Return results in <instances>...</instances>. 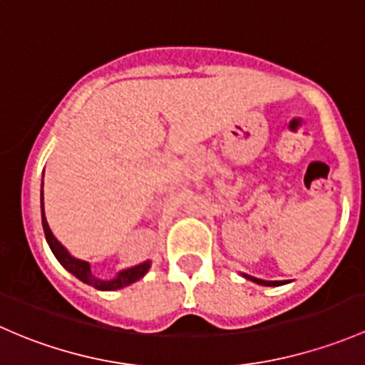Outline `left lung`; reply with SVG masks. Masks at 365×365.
<instances>
[{
    "label": "left lung",
    "instance_id": "1",
    "mask_svg": "<svg viewBox=\"0 0 365 365\" xmlns=\"http://www.w3.org/2000/svg\"><path fill=\"white\" fill-rule=\"evenodd\" d=\"M246 279L253 281V283L257 284H264V287H281V284L288 283V281H265V279H258V277H253V276H247V274H242Z\"/></svg>",
    "mask_w": 365,
    "mask_h": 365
}]
</instances>
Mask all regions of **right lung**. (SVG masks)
I'll return each mask as SVG.
<instances>
[{
	"label": "right lung",
	"instance_id": "right-lung-1",
	"mask_svg": "<svg viewBox=\"0 0 365 365\" xmlns=\"http://www.w3.org/2000/svg\"><path fill=\"white\" fill-rule=\"evenodd\" d=\"M42 186H43V181H42ZM40 200H42V225H43L45 239H47L48 246H51L52 253H54V257L58 258L59 264L65 267L68 272L73 274L75 277H78L82 283L91 284V287H95L96 290L110 292V290H119V288H125V287H128V284L135 283V281H138L140 277L145 276V272H148L149 267H151V262L149 260L144 262V264H138L135 267H130V269L121 270V272H119L114 279L103 281V279H98L96 276H93L91 265H89L88 262L78 260V258L71 257L68 251H66V247L54 237L52 230L48 228L47 217H45V212H43V190H42V198H40Z\"/></svg>",
	"mask_w": 365,
	"mask_h": 365
}]
</instances>
